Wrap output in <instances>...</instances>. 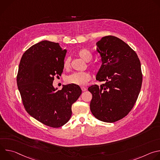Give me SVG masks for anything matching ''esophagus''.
<instances>
[{"instance_id":"34e87169","label":"esophagus","mask_w":160,"mask_h":160,"mask_svg":"<svg viewBox=\"0 0 160 160\" xmlns=\"http://www.w3.org/2000/svg\"><path fill=\"white\" fill-rule=\"evenodd\" d=\"M81 89L82 91H85L87 90V88L84 87H81Z\"/></svg>"}]
</instances>
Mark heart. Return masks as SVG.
Returning <instances> with one entry per match:
<instances>
[{"label": "heart", "mask_w": 160, "mask_h": 160, "mask_svg": "<svg viewBox=\"0 0 160 160\" xmlns=\"http://www.w3.org/2000/svg\"><path fill=\"white\" fill-rule=\"evenodd\" d=\"M78 56L86 62L90 61L92 58V54L86 49H82L77 52ZM70 66V60L69 58H66L64 61L63 67L64 69H67ZM90 75L88 72H77L68 75L66 78V82L68 83L74 84L79 86L85 85L90 79Z\"/></svg>", "instance_id": "1"}]
</instances>
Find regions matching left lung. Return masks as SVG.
<instances>
[{"label":"left lung","instance_id":"left-lung-1","mask_svg":"<svg viewBox=\"0 0 160 160\" xmlns=\"http://www.w3.org/2000/svg\"><path fill=\"white\" fill-rule=\"evenodd\" d=\"M102 64L96 75L101 85L88 88L92 95L90 108L99 120L112 123L127 116L141 91L142 74L136 52L122 40L102 37L96 43Z\"/></svg>","mask_w":160,"mask_h":160}]
</instances>
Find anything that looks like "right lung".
I'll use <instances>...</instances> for the list:
<instances>
[{
  "label": "right lung",
  "mask_w": 160,
  "mask_h": 160,
  "mask_svg": "<svg viewBox=\"0 0 160 160\" xmlns=\"http://www.w3.org/2000/svg\"><path fill=\"white\" fill-rule=\"evenodd\" d=\"M66 52L58 43L43 40L25 52L18 68L17 85L26 111L52 128L69 121L72 106L82 94L77 85H63L60 90L52 85L54 77L62 73Z\"/></svg>",
  "instance_id": "right-lung-1"
}]
</instances>
